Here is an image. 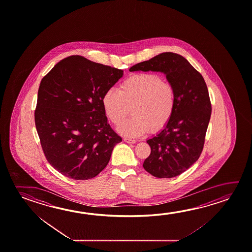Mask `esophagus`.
<instances>
[{
  "instance_id": "34e87169",
  "label": "esophagus",
  "mask_w": 252,
  "mask_h": 252,
  "mask_svg": "<svg viewBox=\"0 0 252 252\" xmlns=\"http://www.w3.org/2000/svg\"><path fill=\"white\" fill-rule=\"evenodd\" d=\"M124 140L126 143H130V144H134L136 142V140L129 139V138H124Z\"/></svg>"
}]
</instances>
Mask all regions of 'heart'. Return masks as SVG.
<instances>
[{
	"mask_svg": "<svg viewBox=\"0 0 252 252\" xmlns=\"http://www.w3.org/2000/svg\"><path fill=\"white\" fill-rule=\"evenodd\" d=\"M103 111L113 124H121L132 111V117L118 128L127 137H140L151 129L165 126L176 108L173 86L159 74H133L120 83L119 91L109 89L102 97Z\"/></svg>",
	"mask_w": 252,
	"mask_h": 252,
	"instance_id": "heart-1",
	"label": "heart"
}]
</instances>
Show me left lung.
<instances>
[{
  "mask_svg": "<svg viewBox=\"0 0 252 252\" xmlns=\"http://www.w3.org/2000/svg\"><path fill=\"white\" fill-rule=\"evenodd\" d=\"M129 71L161 72L173 86V115L157 135L147 140L151 153L143 168L156 178L177 177L196 162L202 152L212 112L205 80L186 58L174 53L158 54Z\"/></svg>",
  "mask_w": 252,
  "mask_h": 252,
  "instance_id": "1",
  "label": "left lung"
}]
</instances>
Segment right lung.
I'll use <instances>...</instances> for the list:
<instances>
[{"instance_id":"obj_1","label":"right lung","mask_w":252,"mask_h":252,"mask_svg":"<svg viewBox=\"0 0 252 252\" xmlns=\"http://www.w3.org/2000/svg\"><path fill=\"white\" fill-rule=\"evenodd\" d=\"M122 76L121 69L73 55L42 79L35 125L47 161L60 173L88 180L107 166L122 139L108 124L102 97Z\"/></svg>"}]
</instances>
